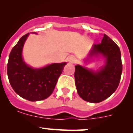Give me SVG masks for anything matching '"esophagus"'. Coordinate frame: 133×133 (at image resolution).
<instances>
[{
  "mask_svg": "<svg viewBox=\"0 0 133 133\" xmlns=\"http://www.w3.org/2000/svg\"><path fill=\"white\" fill-rule=\"evenodd\" d=\"M75 60H76V58H75L74 56L70 55L68 57V60L69 62H73L75 61Z\"/></svg>",
  "mask_w": 133,
  "mask_h": 133,
  "instance_id": "34e87169",
  "label": "esophagus"
}]
</instances>
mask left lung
<instances>
[{"label": "left lung", "mask_w": 133, "mask_h": 133, "mask_svg": "<svg viewBox=\"0 0 133 133\" xmlns=\"http://www.w3.org/2000/svg\"><path fill=\"white\" fill-rule=\"evenodd\" d=\"M102 57L105 64L96 71L75 65V78L79 96L85 101L98 103L109 97L117 89L122 73L119 47L104 34L100 44H94L84 62Z\"/></svg>", "instance_id": "8db88e82"}]
</instances>
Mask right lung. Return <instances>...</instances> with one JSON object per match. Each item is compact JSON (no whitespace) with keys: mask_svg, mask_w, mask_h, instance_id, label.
Returning a JSON list of instances; mask_svg holds the SVG:
<instances>
[{"mask_svg":"<svg viewBox=\"0 0 133 133\" xmlns=\"http://www.w3.org/2000/svg\"><path fill=\"white\" fill-rule=\"evenodd\" d=\"M29 35L27 33L21 37L12 49L7 72L15 92L23 98L35 102L44 100L51 95L67 63H53L40 68L28 65L22 57V50Z\"/></svg>","mask_w":133,"mask_h":133,"instance_id":"1","label":"right lung"}]
</instances>
